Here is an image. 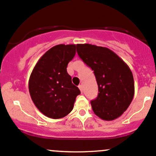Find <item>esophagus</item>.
<instances>
[{"label": "esophagus", "mask_w": 156, "mask_h": 156, "mask_svg": "<svg viewBox=\"0 0 156 156\" xmlns=\"http://www.w3.org/2000/svg\"><path fill=\"white\" fill-rule=\"evenodd\" d=\"M79 89L81 91V92H83V85H80V86H79Z\"/></svg>", "instance_id": "34e87169"}]
</instances>
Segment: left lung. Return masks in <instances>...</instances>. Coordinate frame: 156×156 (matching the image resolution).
Masks as SVG:
<instances>
[{"label":"left lung","instance_id":"left-lung-1","mask_svg":"<svg viewBox=\"0 0 156 156\" xmlns=\"http://www.w3.org/2000/svg\"><path fill=\"white\" fill-rule=\"evenodd\" d=\"M80 58L94 70L98 94L91 101L96 115L112 121L128 109L134 95V82L128 65L110 49L95 45L77 44Z\"/></svg>","mask_w":156,"mask_h":156}]
</instances>
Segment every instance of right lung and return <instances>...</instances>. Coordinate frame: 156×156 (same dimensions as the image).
<instances>
[{"mask_svg":"<svg viewBox=\"0 0 156 156\" xmlns=\"http://www.w3.org/2000/svg\"><path fill=\"white\" fill-rule=\"evenodd\" d=\"M76 48L75 44L56 45L39 59L31 72L28 82L30 98L37 108L49 118L66 116L80 94L67 72Z\"/></svg>","mask_w":156,"mask_h":156,"instance_id":"add662e5","label":"right lung"}]
</instances>
